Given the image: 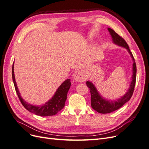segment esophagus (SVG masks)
Instances as JSON below:
<instances>
[{
    "label": "esophagus",
    "instance_id": "1",
    "mask_svg": "<svg viewBox=\"0 0 149 149\" xmlns=\"http://www.w3.org/2000/svg\"><path fill=\"white\" fill-rule=\"evenodd\" d=\"M73 77L76 81H78L79 83L84 82L86 79L84 73L81 71H77L74 72L73 74Z\"/></svg>",
    "mask_w": 149,
    "mask_h": 149
}]
</instances>
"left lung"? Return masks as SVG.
Returning <instances> with one entry per match:
<instances>
[{
    "label": "left lung",
    "mask_w": 149,
    "mask_h": 149,
    "mask_svg": "<svg viewBox=\"0 0 149 149\" xmlns=\"http://www.w3.org/2000/svg\"><path fill=\"white\" fill-rule=\"evenodd\" d=\"M107 29L112 37V42L117 45L125 48L130 54V56H131L133 60L132 76L131 83L130 84L129 89L124 96L118 99L117 100H108L105 98H104L100 94V93L98 92L96 88L95 87V86L93 84V83L91 81H87V86L89 88L90 93H91V107L93 109L101 114L111 113L112 112L119 109V108L123 106L125 103L128 102L130 100V99L131 98L133 94L136 80V62H135L132 54L131 52L130 51V49L127 43H126L125 40L121 37H120L118 33H116L113 30L110 28H108Z\"/></svg>",
    "instance_id": "8db88e82"
}]
</instances>
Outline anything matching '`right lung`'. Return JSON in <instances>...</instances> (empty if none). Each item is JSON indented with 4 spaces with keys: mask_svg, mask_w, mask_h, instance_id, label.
I'll list each match as a JSON object with an SVG mask.
<instances>
[{
    "mask_svg": "<svg viewBox=\"0 0 149 149\" xmlns=\"http://www.w3.org/2000/svg\"><path fill=\"white\" fill-rule=\"evenodd\" d=\"M13 65H14V63L12 65V74L15 91L22 105L24 106L26 110L40 116H50L55 115L64 107L65 101L67 98V93L71 86L70 79H67L60 86L53 96L48 102L45 103L42 106H35L26 102L21 97L20 93L19 91V89H18L15 81L14 71H13L14 66H13Z\"/></svg>",
    "mask_w": 149,
    "mask_h": 149,
    "instance_id": "1",
    "label": "right lung"
}]
</instances>
